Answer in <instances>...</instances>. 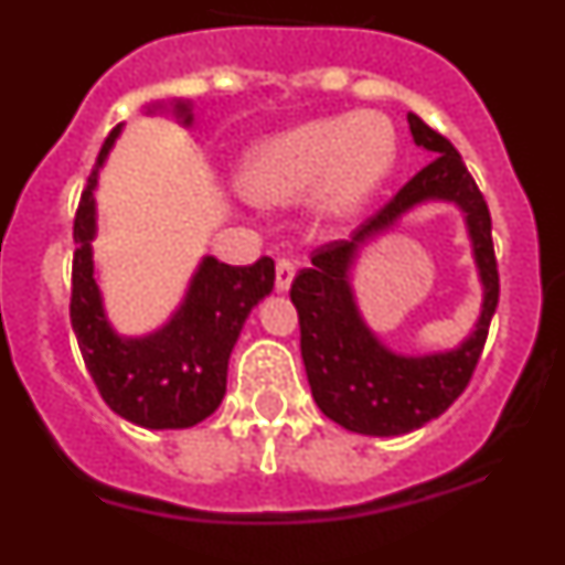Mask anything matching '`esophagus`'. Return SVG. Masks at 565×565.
<instances>
[{
	"label": "esophagus",
	"mask_w": 565,
	"mask_h": 565,
	"mask_svg": "<svg viewBox=\"0 0 565 565\" xmlns=\"http://www.w3.org/2000/svg\"><path fill=\"white\" fill-rule=\"evenodd\" d=\"M294 274H297V266L291 259H277V274H274V288L277 294H286L294 282Z\"/></svg>",
	"instance_id": "34e87169"
}]
</instances>
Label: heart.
<instances>
[{"label":"heart","instance_id":"heart-1","mask_svg":"<svg viewBox=\"0 0 565 565\" xmlns=\"http://www.w3.org/2000/svg\"><path fill=\"white\" fill-rule=\"evenodd\" d=\"M398 163V132L382 113L313 118L259 138L239 161L237 189L259 206H291L313 194L328 228L364 217Z\"/></svg>","mask_w":565,"mask_h":565}]
</instances>
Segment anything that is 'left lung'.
<instances>
[{"label":"left lung","mask_w":565,"mask_h":565,"mask_svg":"<svg viewBox=\"0 0 565 565\" xmlns=\"http://www.w3.org/2000/svg\"><path fill=\"white\" fill-rule=\"evenodd\" d=\"M413 141L433 161L351 239L313 252L299 271L291 302L299 313V348L313 402L331 422L362 436H404L441 416L463 393L481 359L489 322L498 308V266L492 221L461 154L416 113H407ZM452 202L465 217L482 286V313L473 331L447 352L398 354L366 326L358 308L352 271L373 238L395 231L418 205Z\"/></svg>","instance_id":"left-lung-1"}]
</instances>
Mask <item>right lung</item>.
<instances>
[{"label": "right lung", "mask_w": 565, "mask_h": 565, "mask_svg": "<svg viewBox=\"0 0 565 565\" xmlns=\"http://www.w3.org/2000/svg\"><path fill=\"white\" fill-rule=\"evenodd\" d=\"M147 115H172L192 129V102H154ZM124 124L109 132L82 192L73 223V299L70 322L84 364L98 393L127 422L147 430H183L212 416L226 396L228 356L248 313L274 288V259L234 268L217 257H201L181 306L154 331L141 337L118 333L104 308L93 239L98 234V174L113 152Z\"/></svg>", "instance_id": "1"}]
</instances>
